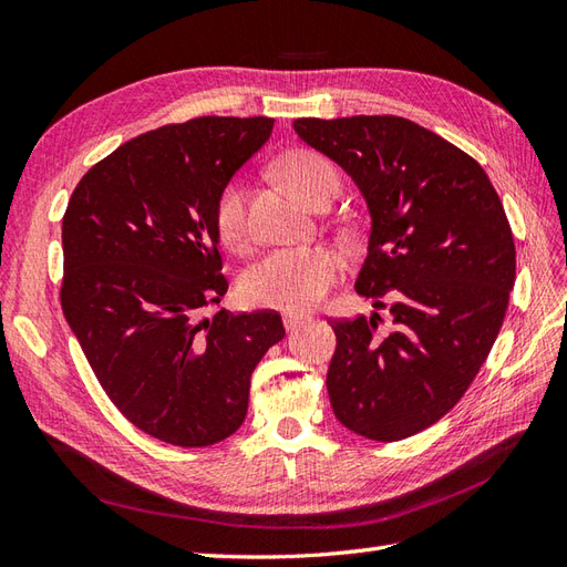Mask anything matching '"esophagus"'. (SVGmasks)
Masks as SVG:
<instances>
[{"label":"esophagus","instance_id":"1","mask_svg":"<svg viewBox=\"0 0 567 567\" xmlns=\"http://www.w3.org/2000/svg\"><path fill=\"white\" fill-rule=\"evenodd\" d=\"M307 318H309V316H303V313H285V316H282V323H285L287 330H295V328H299L301 323H307Z\"/></svg>","mask_w":567,"mask_h":567}]
</instances>
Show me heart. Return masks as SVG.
<instances>
[{"label": "heart", "mask_w": 567, "mask_h": 567, "mask_svg": "<svg viewBox=\"0 0 567 567\" xmlns=\"http://www.w3.org/2000/svg\"><path fill=\"white\" fill-rule=\"evenodd\" d=\"M287 179L311 203L326 188L340 186V174L323 155L297 151L285 159ZM213 223L217 237L229 249H244L251 239L249 223V186L241 177L229 179L215 198ZM342 258L326 246H301L278 249L258 258L241 272L239 295L254 307L285 311H307L323 301L330 287L340 280Z\"/></svg>", "instance_id": "b5f03b06"}]
</instances>
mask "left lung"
<instances>
[{"label":"left lung","mask_w":567,"mask_h":567,"mask_svg":"<svg viewBox=\"0 0 567 567\" xmlns=\"http://www.w3.org/2000/svg\"><path fill=\"white\" fill-rule=\"evenodd\" d=\"M295 132L364 194L357 292L393 313L390 330L379 313L328 321L332 412L369 441L410 439L455 408L498 338L515 285L511 223L484 167L410 120L307 117Z\"/></svg>","instance_id":"1"}]
</instances>
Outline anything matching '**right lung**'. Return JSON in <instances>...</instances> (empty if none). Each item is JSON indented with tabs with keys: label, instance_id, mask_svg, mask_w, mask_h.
<instances>
[{
	"label": "right lung",
	"instance_id": "obj_1",
	"mask_svg": "<svg viewBox=\"0 0 567 567\" xmlns=\"http://www.w3.org/2000/svg\"><path fill=\"white\" fill-rule=\"evenodd\" d=\"M275 120L198 117L122 143L83 174L62 220V311L128 422L215 445L249 410L251 373L285 338L278 311H203L227 292L215 198Z\"/></svg>",
	"mask_w": 567,
	"mask_h": 567
}]
</instances>
